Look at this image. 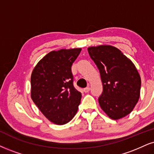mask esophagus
<instances>
[{
  "label": "esophagus",
  "mask_w": 154,
  "mask_h": 154,
  "mask_svg": "<svg viewBox=\"0 0 154 154\" xmlns=\"http://www.w3.org/2000/svg\"><path fill=\"white\" fill-rule=\"evenodd\" d=\"M90 87H86V88H85L84 89H83V91H84L85 93H88L89 92V91H90Z\"/></svg>",
  "instance_id": "34e87169"
}]
</instances>
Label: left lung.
I'll return each instance as SVG.
<instances>
[{"label": "left lung", "instance_id": "8db88e82", "mask_svg": "<svg viewBox=\"0 0 154 154\" xmlns=\"http://www.w3.org/2000/svg\"><path fill=\"white\" fill-rule=\"evenodd\" d=\"M88 51L99 70L103 84L98 98L100 108L114 120L129 114L140 97L141 81L136 66L111 45L89 47Z\"/></svg>", "mask_w": 154, "mask_h": 154}]
</instances>
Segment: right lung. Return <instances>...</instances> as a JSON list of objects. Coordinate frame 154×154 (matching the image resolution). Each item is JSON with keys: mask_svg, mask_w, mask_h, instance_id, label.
<instances>
[{"mask_svg": "<svg viewBox=\"0 0 154 154\" xmlns=\"http://www.w3.org/2000/svg\"><path fill=\"white\" fill-rule=\"evenodd\" d=\"M81 48L61 49L45 55L33 70L31 98L49 121L69 122L76 114L81 94L74 88L71 66Z\"/></svg>", "mask_w": 154, "mask_h": 154, "instance_id": "1", "label": "right lung"}]
</instances>
